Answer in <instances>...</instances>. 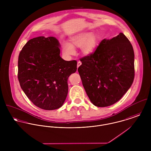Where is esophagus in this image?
I'll list each match as a JSON object with an SVG mask.
<instances>
[{"label": "esophagus", "instance_id": "obj_1", "mask_svg": "<svg viewBox=\"0 0 151 151\" xmlns=\"http://www.w3.org/2000/svg\"><path fill=\"white\" fill-rule=\"evenodd\" d=\"M81 62H80V61H78V62H77V68H78L81 65Z\"/></svg>", "mask_w": 151, "mask_h": 151}]
</instances>
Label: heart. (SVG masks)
<instances>
[{
	"mask_svg": "<svg viewBox=\"0 0 151 151\" xmlns=\"http://www.w3.org/2000/svg\"><path fill=\"white\" fill-rule=\"evenodd\" d=\"M70 41L71 43L65 42L62 45V52L66 57L75 54L74 47H81V51L84 55L92 54L96 49L98 38L95 34L84 32L74 35L70 38Z\"/></svg>",
	"mask_w": 151,
	"mask_h": 151,
	"instance_id": "heart-1",
	"label": "heart"
}]
</instances>
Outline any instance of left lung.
<instances>
[{"instance_id": "8db88e82", "label": "left lung", "mask_w": 151, "mask_h": 151, "mask_svg": "<svg viewBox=\"0 0 151 151\" xmlns=\"http://www.w3.org/2000/svg\"><path fill=\"white\" fill-rule=\"evenodd\" d=\"M80 60L82 65L78 71L83 85L96 106L113 105L133 83L134 50L122 32L111 40H103L94 52Z\"/></svg>"}]
</instances>
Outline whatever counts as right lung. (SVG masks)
Returning a JSON list of instances; mask_svg holds the SVG:
<instances>
[{
  "mask_svg": "<svg viewBox=\"0 0 151 151\" xmlns=\"http://www.w3.org/2000/svg\"><path fill=\"white\" fill-rule=\"evenodd\" d=\"M59 47L53 37H38L29 40L19 56L20 86L35 106L44 110L63 105L68 93V78L77 70V61L63 60Z\"/></svg>",
  "mask_w": 151,
  "mask_h": 151,
  "instance_id": "add662e5",
  "label": "right lung"
}]
</instances>
